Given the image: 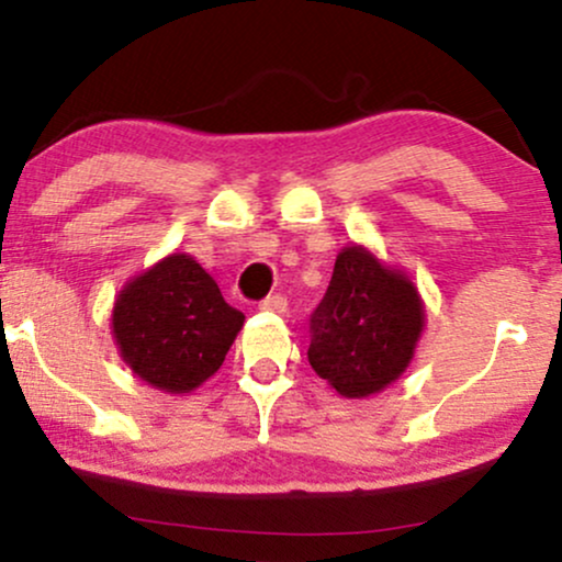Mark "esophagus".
Wrapping results in <instances>:
<instances>
[{"label": "esophagus", "instance_id": "obj_1", "mask_svg": "<svg viewBox=\"0 0 562 562\" xmlns=\"http://www.w3.org/2000/svg\"><path fill=\"white\" fill-rule=\"evenodd\" d=\"M259 306L263 308V312L285 314L288 312V299H285V295H269V299H263Z\"/></svg>", "mask_w": 562, "mask_h": 562}]
</instances>
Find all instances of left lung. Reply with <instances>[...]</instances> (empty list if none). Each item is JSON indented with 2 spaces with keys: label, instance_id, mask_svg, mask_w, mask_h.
<instances>
[{
  "label": "left lung",
  "instance_id": "obj_1",
  "mask_svg": "<svg viewBox=\"0 0 562 562\" xmlns=\"http://www.w3.org/2000/svg\"><path fill=\"white\" fill-rule=\"evenodd\" d=\"M423 330L425 303L409 274L351 243L312 314L308 364L340 396H375L404 375Z\"/></svg>",
  "mask_w": 562,
  "mask_h": 562
}]
</instances>
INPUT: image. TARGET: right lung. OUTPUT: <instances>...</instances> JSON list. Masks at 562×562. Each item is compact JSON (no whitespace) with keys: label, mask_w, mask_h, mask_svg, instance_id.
I'll return each mask as SVG.
<instances>
[{"label":"right lung","mask_w":562,"mask_h":562,"mask_svg":"<svg viewBox=\"0 0 562 562\" xmlns=\"http://www.w3.org/2000/svg\"><path fill=\"white\" fill-rule=\"evenodd\" d=\"M245 314L187 254H169L121 288L111 330L121 359L166 393H190L222 367Z\"/></svg>","instance_id":"right-lung-1"}]
</instances>
